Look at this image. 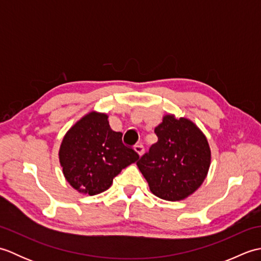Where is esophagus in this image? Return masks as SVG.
I'll use <instances>...</instances> for the list:
<instances>
[{
  "label": "esophagus",
  "mask_w": 261,
  "mask_h": 261,
  "mask_svg": "<svg viewBox=\"0 0 261 261\" xmlns=\"http://www.w3.org/2000/svg\"><path fill=\"white\" fill-rule=\"evenodd\" d=\"M135 150L138 152V154H139V156L141 157L142 154H143V152H145V147H143L142 145H137L136 147H135Z\"/></svg>",
  "instance_id": "1"
}]
</instances>
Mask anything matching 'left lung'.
<instances>
[{"mask_svg": "<svg viewBox=\"0 0 261 261\" xmlns=\"http://www.w3.org/2000/svg\"><path fill=\"white\" fill-rule=\"evenodd\" d=\"M154 134L158 141L137 163L150 191L166 201H180L204 181L211 163L206 138L192 121L166 115Z\"/></svg>", "mask_w": 261, "mask_h": 261, "instance_id": "left-lung-1", "label": "left lung"}]
</instances>
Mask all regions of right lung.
<instances>
[{"label":"right lung","instance_id":"obj_1","mask_svg":"<svg viewBox=\"0 0 261 261\" xmlns=\"http://www.w3.org/2000/svg\"><path fill=\"white\" fill-rule=\"evenodd\" d=\"M138 159V152L122 142L121 132L111 129L108 115L96 112L70 127L59 150L66 179L91 196L107 191L114 177Z\"/></svg>","mask_w":261,"mask_h":261}]
</instances>
